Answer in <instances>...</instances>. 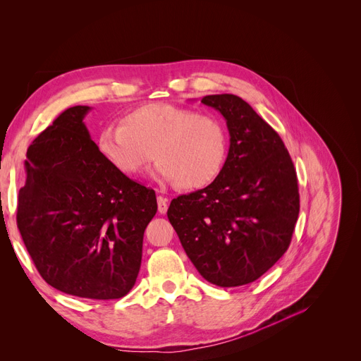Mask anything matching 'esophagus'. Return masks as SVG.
I'll return each mask as SVG.
<instances>
[{
  "label": "esophagus",
  "instance_id": "esophagus-1",
  "mask_svg": "<svg viewBox=\"0 0 361 361\" xmlns=\"http://www.w3.org/2000/svg\"><path fill=\"white\" fill-rule=\"evenodd\" d=\"M157 200H158V212L161 214H165L168 210V199L164 196H158Z\"/></svg>",
  "mask_w": 361,
  "mask_h": 361
}]
</instances>
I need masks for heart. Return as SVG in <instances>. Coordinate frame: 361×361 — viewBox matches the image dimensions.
Segmentation results:
<instances>
[{
  "instance_id": "obj_1",
  "label": "heart",
  "mask_w": 361,
  "mask_h": 361,
  "mask_svg": "<svg viewBox=\"0 0 361 361\" xmlns=\"http://www.w3.org/2000/svg\"><path fill=\"white\" fill-rule=\"evenodd\" d=\"M99 149L128 176L140 173L154 157L159 181L195 190L221 174L228 139L225 126L213 114L154 103L128 113L122 126L104 128L99 135Z\"/></svg>"
}]
</instances>
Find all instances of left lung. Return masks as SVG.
I'll return each mask as SVG.
<instances>
[{
	"instance_id": "left-lung-1",
	"label": "left lung",
	"mask_w": 361,
	"mask_h": 361,
	"mask_svg": "<svg viewBox=\"0 0 361 361\" xmlns=\"http://www.w3.org/2000/svg\"><path fill=\"white\" fill-rule=\"evenodd\" d=\"M231 136L221 174L173 199L168 219L197 271L221 287L259 279L281 258L299 216L293 161L279 133L233 94L206 95Z\"/></svg>"
}]
</instances>
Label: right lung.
Instances as JSON below:
<instances>
[{
	"label": "right lung",
	"mask_w": 361,
	"mask_h": 361,
	"mask_svg": "<svg viewBox=\"0 0 361 361\" xmlns=\"http://www.w3.org/2000/svg\"><path fill=\"white\" fill-rule=\"evenodd\" d=\"M88 106L69 107L27 149L17 226L43 280L78 298L130 292L155 191L118 171L91 139Z\"/></svg>",
	"instance_id": "1"
}]
</instances>
